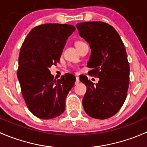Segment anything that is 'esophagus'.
Instances as JSON below:
<instances>
[{"label":"esophagus","instance_id":"34e87169","mask_svg":"<svg viewBox=\"0 0 147 147\" xmlns=\"http://www.w3.org/2000/svg\"><path fill=\"white\" fill-rule=\"evenodd\" d=\"M80 82V79L78 77H76V81H75V84H78Z\"/></svg>","mask_w":147,"mask_h":147}]
</instances>
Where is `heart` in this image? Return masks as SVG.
Wrapping results in <instances>:
<instances>
[{"instance_id":"obj_1","label":"heart","mask_w":147,"mask_h":147,"mask_svg":"<svg viewBox=\"0 0 147 147\" xmlns=\"http://www.w3.org/2000/svg\"><path fill=\"white\" fill-rule=\"evenodd\" d=\"M84 44H85V42L82 40H78L76 41V42H75V45H76L77 48H78V47H80V46L84 45Z\"/></svg>"}]
</instances>
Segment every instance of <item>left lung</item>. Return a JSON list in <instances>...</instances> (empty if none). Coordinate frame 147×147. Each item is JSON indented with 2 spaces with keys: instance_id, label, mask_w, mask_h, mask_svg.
Returning <instances> with one entry per match:
<instances>
[{
  "instance_id": "left-lung-1",
  "label": "left lung",
  "mask_w": 147,
  "mask_h": 147,
  "mask_svg": "<svg viewBox=\"0 0 147 147\" xmlns=\"http://www.w3.org/2000/svg\"><path fill=\"white\" fill-rule=\"evenodd\" d=\"M76 27L91 48L89 75L100 78L96 84L87 77L80 80L87 86L83 107L91 117L107 119L117 113L127 95L129 65L125 47L116 30L108 23L85 22Z\"/></svg>"
}]
</instances>
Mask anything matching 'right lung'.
<instances>
[{"label": "right lung", "instance_id": "1", "mask_svg": "<svg viewBox=\"0 0 147 147\" xmlns=\"http://www.w3.org/2000/svg\"><path fill=\"white\" fill-rule=\"evenodd\" d=\"M75 26L46 23L32 28L20 47L18 78L29 110L49 119L64 112L65 99L75 84L74 75L54 80L49 67L60 62L68 37Z\"/></svg>", "mask_w": 147, "mask_h": 147}]
</instances>
